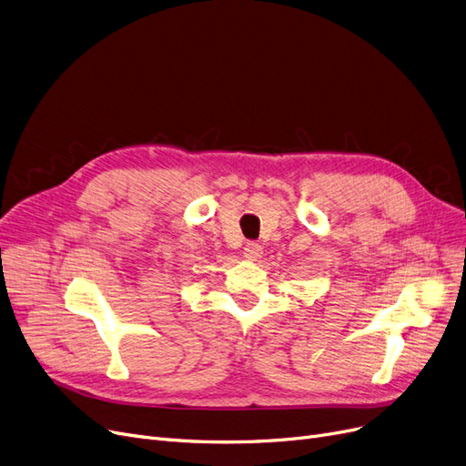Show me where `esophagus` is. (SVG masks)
I'll return each mask as SVG.
<instances>
[{"instance_id":"obj_1","label":"esophagus","mask_w":466,"mask_h":466,"mask_svg":"<svg viewBox=\"0 0 466 466\" xmlns=\"http://www.w3.org/2000/svg\"><path fill=\"white\" fill-rule=\"evenodd\" d=\"M244 255H246L248 261H259L261 255H263V248L259 244H255V242H248L246 248H244Z\"/></svg>"}]
</instances>
